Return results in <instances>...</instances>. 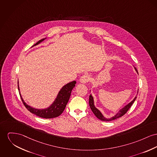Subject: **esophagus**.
<instances>
[{
	"mask_svg": "<svg viewBox=\"0 0 157 157\" xmlns=\"http://www.w3.org/2000/svg\"><path fill=\"white\" fill-rule=\"evenodd\" d=\"M90 80V76L87 74H84L81 77L80 79V82L82 83H86Z\"/></svg>",
	"mask_w": 157,
	"mask_h": 157,
	"instance_id": "1",
	"label": "esophagus"
}]
</instances>
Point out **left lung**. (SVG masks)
I'll return each mask as SVG.
<instances>
[{"label": "left lung", "mask_w": 157, "mask_h": 157, "mask_svg": "<svg viewBox=\"0 0 157 157\" xmlns=\"http://www.w3.org/2000/svg\"><path fill=\"white\" fill-rule=\"evenodd\" d=\"M135 69L136 72L138 73L137 70V69H136L135 67ZM136 98H137V97L136 96V97L134 98V99H133L132 102H130L128 104L125 105L124 108H123L121 109H120V110L119 111V112H118L115 116H114V117H113L112 118H109V119L105 118L104 117V115H102V113L100 112V111L98 110V109L94 106V98H93V96H92V94H91L89 96V105H90V108H91L92 112L94 113V114L95 116H96L98 118H99V120H102V121H112V120H115V119H117V118H118L122 117L123 115H124L125 113L127 112V111L130 109V108L131 107V106L134 103V102H135V100H136Z\"/></svg>", "instance_id": "1"}]
</instances>
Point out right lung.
I'll use <instances>...</instances> for the list:
<instances>
[{"instance_id":"1","label":"right lung","mask_w":157,"mask_h":157,"mask_svg":"<svg viewBox=\"0 0 157 157\" xmlns=\"http://www.w3.org/2000/svg\"><path fill=\"white\" fill-rule=\"evenodd\" d=\"M44 40V39L40 40L39 42L34 44L33 46L37 45ZM75 83H76V82L73 81L72 82H70L63 86L62 89H61V90L59 92L56 98L55 99L52 104L48 108L42 109H36L26 104V103L24 101L23 99L22 98L21 94L20 92L18 81V88L20 95L23 104L30 113H32V114H34V115L39 116L42 118H55L59 116L63 113V110L66 107V105L69 101L71 91L73 89L74 87H75Z\"/></svg>"}]
</instances>
